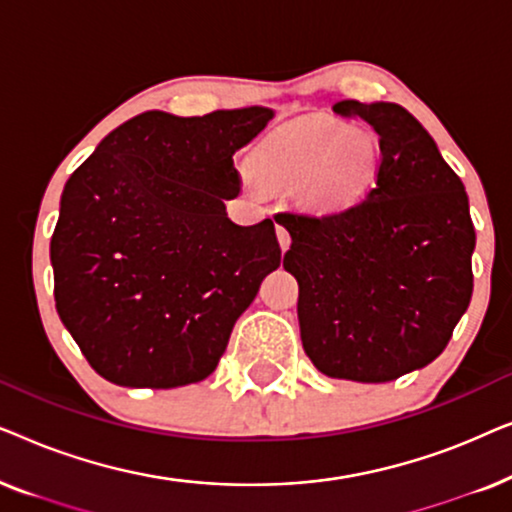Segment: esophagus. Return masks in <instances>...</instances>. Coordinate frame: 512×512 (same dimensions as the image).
Instances as JSON below:
<instances>
[{
  "mask_svg": "<svg viewBox=\"0 0 512 512\" xmlns=\"http://www.w3.org/2000/svg\"><path fill=\"white\" fill-rule=\"evenodd\" d=\"M277 242H279V249H282V251L291 247V235L284 226H277Z\"/></svg>",
  "mask_w": 512,
  "mask_h": 512,
  "instance_id": "34e87169",
  "label": "esophagus"
}]
</instances>
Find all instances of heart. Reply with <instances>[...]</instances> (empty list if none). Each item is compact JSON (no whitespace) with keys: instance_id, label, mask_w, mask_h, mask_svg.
Returning a JSON list of instances; mask_svg holds the SVG:
<instances>
[{"instance_id":"obj_1","label":"heart","mask_w":512,"mask_h":512,"mask_svg":"<svg viewBox=\"0 0 512 512\" xmlns=\"http://www.w3.org/2000/svg\"><path fill=\"white\" fill-rule=\"evenodd\" d=\"M380 137L363 125L312 114L279 125L247 158V174L263 191H289L312 216L352 212L377 186Z\"/></svg>"}]
</instances>
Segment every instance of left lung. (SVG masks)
<instances>
[{"mask_svg":"<svg viewBox=\"0 0 512 512\" xmlns=\"http://www.w3.org/2000/svg\"><path fill=\"white\" fill-rule=\"evenodd\" d=\"M382 144L377 186L352 212L291 216L300 340L319 373L391 382L436 359L473 293L475 230L461 179L394 102L342 100Z\"/></svg>","mask_w":512,"mask_h":512,"instance_id":"left-lung-1","label":"left lung"}]
</instances>
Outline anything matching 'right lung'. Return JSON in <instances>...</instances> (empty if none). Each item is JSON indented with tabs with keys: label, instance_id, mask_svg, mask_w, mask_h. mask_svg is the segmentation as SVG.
<instances>
[{
	"label": "right lung",
	"instance_id": "add662e5",
	"mask_svg": "<svg viewBox=\"0 0 512 512\" xmlns=\"http://www.w3.org/2000/svg\"><path fill=\"white\" fill-rule=\"evenodd\" d=\"M275 111H144L67 179L51 240L55 310L95 373L121 387L205 380L279 268L275 223L237 226L235 151Z\"/></svg>",
	"mask_w": 512,
	"mask_h": 512
}]
</instances>
